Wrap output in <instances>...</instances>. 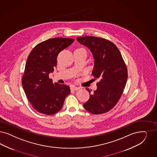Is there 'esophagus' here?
<instances>
[{"label":"esophagus","instance_id":"1","mask_svg":"<svg viewBox=\"0 0 157 157\" xmlns=\"http://www.w3.org/2000/svg\"><path fill=\"white\" fill-rule=\"evenodd\" d=\"M71 89L72 90H77L78 89H79V87L78 86H76L75 85H72L71 86Z\"/></svg>","mask_w":157,"mask_h":157}]
</instances>
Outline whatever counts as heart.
<instances>
[{
  "label": "heart",
  "instance_id": "obj_1",
  "mask_svg": "<svg viewBox=\"0 0 157 157\" xmlns=\"http://www.w3.org/2000/svg\"><path fill=\"white\" fill-rule=\"evenodd\" d=\"M76 50H80V51H84V52H86V50H85V49H83V48H78V49H76Z\"/></svg>",
  "mask_w": 157,
  "mask_h": 157
}]
</instances>
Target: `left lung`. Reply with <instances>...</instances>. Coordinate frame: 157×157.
<instances>
[{
    "label": "left lung",
    "mask_w": 157,
    "mask_h": 157,
    "mask_svg": "<svg viewBox=\"0 0 157 157\" xmlns=\"http://www.w3.org/2000/svg\"><path fill=\"white\" fill-rule=\"evenodd\" d=\"M76 39L91 51L94 59L92 74L100 79L93 93L86 88L90 98L83 107L93 114L105 113L114 108L123 93L128 79L126 66L118 48L107 39L91 36Z\"/></svg>",
    "instance_id": "8db88e82"
}]
</instances>
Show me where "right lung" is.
I'll return each instance as SVG.
<instances>
[{
    "mask_svg": "<svg viewBox=\"0 0 157 157\" xmlns=\"http://www.w3.org/2000/svg\"><path fill=\"white\" fill-rule=\"evenodd\" d=\"M74 41L70 38L49 39L38 44L28 57L22 85L29 101L41 114L50 115L59 111L70 93V87L53 83L49 75L57 65L59 53Z\"/></svg>",
    "mask_w": 157,
    "mask_h": 157,
    "instance_id": "1",
    "label": "right lung"
}]
</instances>
